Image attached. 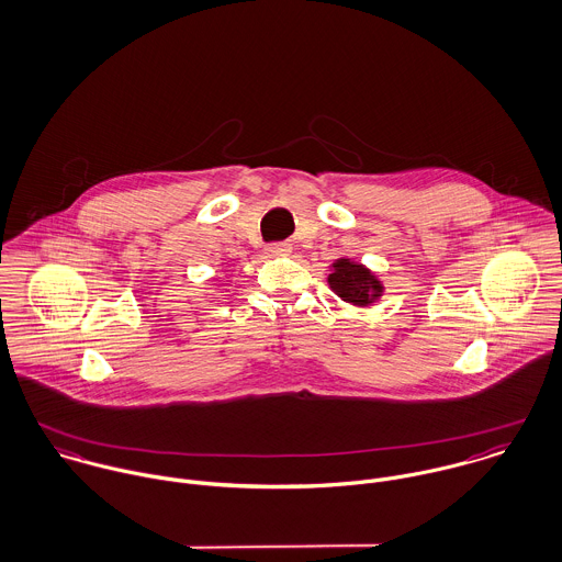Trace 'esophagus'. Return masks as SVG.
<instances>
[{"label":"esophagus","mask_w":562,"mask_h":562,"mask_svg":"<svg viewBox=\"0 0 562 562\" xmlns=\"http://www.w3.org/2000/svg\"><path fill=\"white\" fill-rule=\"evenodd\" d=\"M291 243H273L267 247V254L269 256H289L291 254Z\"/></svg>","instance_id":"esophagus-1"}]
</instances>
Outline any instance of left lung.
<instances>
[{
    "instance_id": "left-lung-1",
    "label": "left lung",
    "mask_w": 562,
    "mask_h": 562,
    "mask_svg": "<svg viewBox=\"0 0 562 562\" xmlns=\"http://www.w3.org/2000/svg\"><path fill=\"white\" fill-rule=\"evenodd\" d=\"M330 271L328 286L349 306L367 308L384 295V282L362 262L340 256L330 265Z\"/></svg>"
}]
</instances>
